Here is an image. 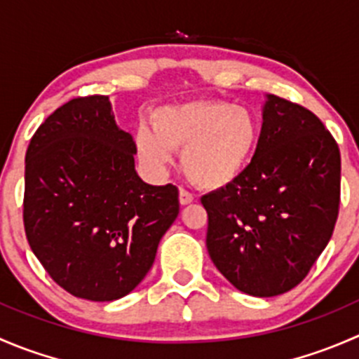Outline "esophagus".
Segmentation results:
<instances>
[{"label":"esophagus","instance_id":"34e87169","mask_svg":"<svg viewBox=\"0 0 359 359\" xmlns=\"http://www.w3.org/2000/svg\"><path fill=\"white\" fill-rule=\"evenodd\" d=\"M179 201H180V205H189V203L194 201V196L189 193V191L180 189L179 191Z\"/></svg>","mask_w":359,"mask_h":359}]
</instances>
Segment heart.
<instances>
[{
    "instance_id": "heart-1",
    "label": "heart",
    "mask_w": 359,
    "mask_h": 359,
    "mask_svg": "<svg viewBox=\"0 0 359 359\" xmlns=\"http://www.w3.org/2000/svg\"><path fill=\"white\" fill-rule=\"evenodd\" d=\"M259 125L243 106L222 100L166 104L151 114V126L135 132V151L151 172L161 173L180 151L184 173L203 189H220L238 179L255 153Z\"/></svg>"
}]
</instances>
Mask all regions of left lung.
Instances as JSON below:
<instances>
[{"instance_id": "8db88e82", "label": "left lung", "mask_w": 359, "mask_h": 359, "mask_svg": "<svg viewBox=\"0 0 359 359\" xmlns=\"http://www.w3.org/2000/svg\"><path fill=\"white\" fill-rule=\"evenodd\" d=\"M201 203L206 248L224 278L248 295H281L307 276L334 233L339 146L316 114L267 95L250 165Z\"/></svg>"}]
</instances>
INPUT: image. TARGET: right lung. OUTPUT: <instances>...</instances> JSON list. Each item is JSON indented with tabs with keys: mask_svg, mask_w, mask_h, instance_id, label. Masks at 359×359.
I'll use <instances>...</instances> for the list:
<instances>
[{
	"mask_svg": "<svg viewBox=\"0 0 359 359\" xmlns=\"http://www.w3.org/2000/svg\"><path fill=\"white\" fill-rule=\"evenodd\" d=\"M135 153L106 95L69 100L32 135L25 153V236L71 295L109 302L132 292L179 215V189L144 182Z\"/></svg>",
	"mask_w": 359,
	"mask_h": 359,
	"instance_id": "right-lung-1",
	"label": "right lung"
}]
</instances>
